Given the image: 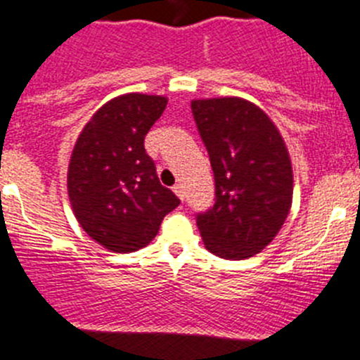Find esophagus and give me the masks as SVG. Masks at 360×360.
Here are the masks:
<instances>
[{"label": "esophagus", "mask_w": 360, "mask_h": 360, "mask_svg": "<svg viewBox=\"0 0 360 360\" xmlns=\"http://www.w3.org/2000/svg\"><path fill=\"white\" fill-rule=\"evenodd\" d=\"M174 193H176V195L179 197L181 200H184V188H183V184H176V186H174Z\"/></svg>", "instance_id": "obj_1"}]
</instances>
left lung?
<instances>
[{
  "label": "left lung",
  "mask_w": 360,
  "mask_h": 360,
  "mask_svg": "<svg viewBox=\"0 0 360 360\" xmlns=\"http://www.w3.org/2000/svg\"><path fill=\"white\" fill-rule=\"evenodd\" d=\"M192 115L215 177V204L197 213L210 252L244 260L271 244L292 204V167L276 125L236 96L193 100Z\"/></svg>",
  "instance_id": "left-lung-1"
}]
</instances>
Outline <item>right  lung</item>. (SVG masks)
<instances>
[{"label":"right lung","mask_w":360,"mask_h":360,"mask_svg":"<svg viewBox=\"0 0 360 360\" xmlns=\"http://www.w3.org/2000/svg\"><path fill=\"white\" fill-rule=\"evenodd\" d=\"M167 108L158 95L116 96L86 124L68 167V195L84 231L109 251L132 252L179 206L160 183L145 136Z\"/></svg>","instance_id":"right-lung-1"}]
</instances>
